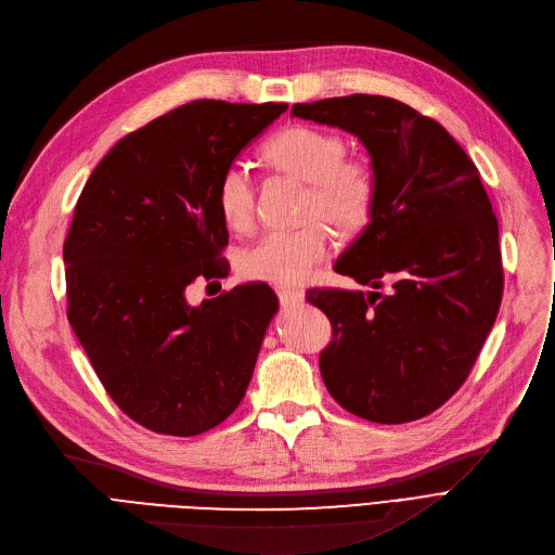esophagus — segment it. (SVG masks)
Listing matches in <instances>:
<instances>
[{
	"mask_svg": "<svg viewBox=\"0 0 555 555\" xmlns=\"http://www.w3.org/2000/svg\"><path fill=\"white\" fill-rule=\"evenodd\" d=\"M275 293H278V300H280L284 307L298 305V302L305 300V293H302L300 288H293V286H278Z\"/></svg>",
	"mask_w": 555,
	"mask_h": 555,
	"instance_id": "obj_1",
	"label": "esophagus"
}]
</instances>
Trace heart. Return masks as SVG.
I'll use <instances>...</instances> for the list:
<instances>
[{
	"instance_id": "1",
	"label": "heart",
	"mask_w": 555,
	"mask_h": 555,
	"mask_svg": "<svg viewBox=\"0 0 555 555\" xmlns=\"http://www.w3.org/2000/svg\"><path fill=\"white\" fill-rule=\"evenodd\" d=\"M267 158L282 172L309 183L305 217H320L340 233L363 228L378 197V179L363 158H347L338 134L309 125H293L278 132L264 147ZM217 206L235 231H248L255 210V185L248 166L235 160L217 183ZM332 250L327 225L311 219L288 231H271L240 257L244 278L278 286L305 282Z\"/></svg>"
}]
</instances>
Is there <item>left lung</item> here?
Here are the masks:
<instances>
[{"label": "left lung", "mask_w": 555, "mask_h": 555, "mask_svg": "<svg viewBox=\"0 0 555 555\" xmlns=\"http://www.w3.org/2000/svg\"><path fill=\"white\" fill-rule=\"evenodd\" d=\"M291 114L358 137L378 179L370 223L334 267L374 291H307L334 330L322 380L361 418L428 416L468 378L502 302L500 228L479 170L437 120L395 98H324Z\"/></svg>", "instance_id": "obj_1"}]
</instances>
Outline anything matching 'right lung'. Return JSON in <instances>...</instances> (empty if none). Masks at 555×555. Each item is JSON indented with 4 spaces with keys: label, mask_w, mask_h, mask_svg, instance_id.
<instances>
[{
    "label": "right lung",
    "mask_w": 555,
    "mask_h": 555,
    "mask_svg": "<svg viewBox=\"0 0 555 555\" xmlns=\"http://www.w3.org/2000/svg\"><path fill=\"white\" fill-rule=\"evenodd\" d=\"M286 107L192 101L120 139L82 188L62 250L67 318L107 395L152 433L202 435L246 395L273 288L199 307L185 288L225 275L219 177Z\"/></svg>",
    "instance_id": "right-lung-1"
}]
</instances>
